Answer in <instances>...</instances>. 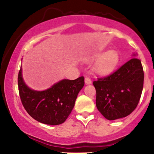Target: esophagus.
Here are the masks:
<instances>
[{"label": "esophagus", "instance_id": "1", "mask_svg": "<svg viewBox=\"0 0 154 154\" xmlns=\"http://www.w3.org/2000/svg\"><path fill=\"white\" fill-rule=\"evenodd\" d=\"M85 84L86 85H89V84H91V79L89 77H86L85 79Z\"/></svg>", "mask_w": 154, "mask_h": 154}]
</instances>
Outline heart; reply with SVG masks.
<instances>
[{"mask_svg":"<svg viewBox=\"0 0 154 154\" xmlns=\"http://www.w3.org/2000/svg\"><path fill=\"white\" fill-rule=\"evenodd\" d=\"M119 54L116 51H109L100 56L99 60L95 65V69L102 75L111 73L119 62Z\"/></svg>","mask_w":154,"mask_h":154,"instance_id":"obj_1","label":"heart"}]
</instances>
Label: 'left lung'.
Here are the masks:
<instances>
[{
    "mask_svg": "<svg viewBox=\"0 0 154 154\" xmlns=\"http://www.w3.org/2000/svg\"><path fill=\"white\" fill-rule=\"evenodd\" d=\"M143 81V69L137 58L130 59L109 76L93 81L98 110L109 120L130 115L140 99Z\"/></svg>",
    "mask_w": 154,
    "mask_h": 154,
    "instance_id": "obj_1",
    "label": "left lung"
}]
</instances>
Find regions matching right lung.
Wrapping results in <instances>:
<instances>
[{"label":"right lung","mask_w":154,"mask_h":154,"mask_svg":"<svg viewBox=\"0 0 154 154\" xmlns=\"http://www.w3.org/2000/svg\"><path fill=\"white\" fill-rule=\"evenodd\" d=\"M84 77L70 80L62 79L43 91L31 90L23 80L22 69L18 75L21 101L33 119L43 124L58 125L71 114L79 92L85 85Z\"/></svg>","instance_id":"1"}]
</instances>
